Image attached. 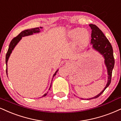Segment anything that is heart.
I'll return each mask as SVG.
<instances>
[{
	"instance_id": "obj_1",
	"label": "heart",
	"mask_w": 121,
	"mask_h": 121,
	"mask_svg": "<svg viewBox=\"0 0 121 121\" xmlns=\"http://www.w3.org/2000/svg\"><path fill=\"white\" fill-rule=\"evenodd\" d=\"M67 37L70 40L74 41V45L78 50H82L87 47L90 40L89 31L82 28H75L69 30Z\"/></svg>"
}]
</instances>
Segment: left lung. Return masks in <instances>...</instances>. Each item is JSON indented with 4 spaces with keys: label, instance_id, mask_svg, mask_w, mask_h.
<instances>
[{
    "label": "left lung",
    "instance_id": "1",
    "mask_svg": "<svg viewBox=\"0 0 121 121\" xmlns=\"http://www.w3.org/2000/svg\"><path fill=\"white\" fill-rule=\"evenodd\" d=\"M91 29V43L92 44L93 48L99 52L105 58V63L108 69V80L106 86L99 94L90 99H95L98 98L104 91L107 87L111 82L112 71L114 65V58L113 56V48L111 43L104 35L103 32L97 27L93 24L89 25Z\"/></svg>",
    "mask_w": 121,
    "mask_h": 121
}]
</instances>
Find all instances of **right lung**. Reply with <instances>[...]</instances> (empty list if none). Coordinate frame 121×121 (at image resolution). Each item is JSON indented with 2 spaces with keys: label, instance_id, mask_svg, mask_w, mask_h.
Returning a JSON list of instances; mask_svg holds the SVG:
<instances>
[{
  "label": "right lung",
  "instance_id": "right-lung-1",
  "mask_svg": "<svg viewBox=\"0 0 121 121\" xmlns=\"http://www.w3.org/2000/svg\"><path fill=\"white\" fill-rule=\"evenodd\" d=\"M42 29V27H36V28H34V29H31L29 30H26L22 31L20 34H18L17 36L15 37L12 40V41H10L9 46L8 48V50L7 51V53L6 54V56H5V63H6V65H7V68H6V73H7V62H8V58L9 57L10 54H11L12 52L13 49H14V48L15 47V46L17 45L18 43L19 42V40L21 39L22 37L25 36H28V35H32L34 33H37V32H39L40 29ZM58 70L56 71V73H55L53 75V77L56 76V73L58 72ZM52 85H50V87H51ZM47 94H45L43 95V97H44L45 96L47 95Z\"/></svg>",
  "mask_w": 121,
  "mask_h": 121
}]
</instances>
